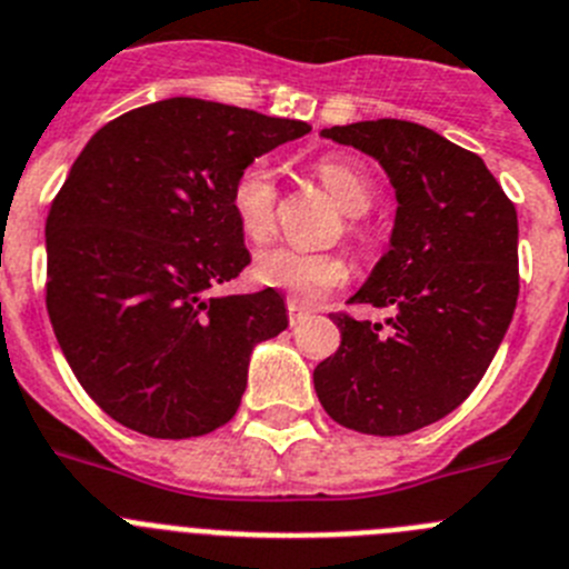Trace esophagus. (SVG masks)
Instances as JSON below:
<instances>
[{
    "label": "esophagus",
    "instance_id": "esophagus-1",
    "mask_svg": "<svg viewBox=\"0 0 569 569\" xmlns=\"http://www.w3.org/2000/svg\"><path fill=\"white\" fill-rule=\"evenodd\" d=\"M286 311H289V322H291V326H297V322H302V320H309V309H302V306L297 300L286 302Z\"/></svg>",
    "mask_w": 569,
    "mask_h": 569
}]
</instances>
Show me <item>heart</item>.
<instances>
[{
    "mask_svg": "<svg viewBox=\"0 0 569 569\" xmlns=\"http://www.w3.org/2000/svg\"><path fill=\"white\" fill-rule=\"evenodd\" d=\"M311 173L348 216H365L373 204V179L357 159L328 153L311 164ZM278 204L280 190L272 164L267 159H252L243 164L232 179L230 207L249 241H267L272 236L278 224ZM350 230H357V219H350ZM252 274L258 283L286 291L291 300L311 302L345 286L350 269L348 260L339 252H306V249L280 243V247H267L254 254Z\"/></svg>",
    "mask_w": 569,
    "mask_h": 569,
    "instance_id": "obj_1",
    "label": "heart"
}]
</instances>
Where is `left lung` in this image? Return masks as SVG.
Masks as SVG:
<instances>
[{
	"mask_svg": "<svg viewBox=\"0 0 569 569\" xmlns=\"http://www.w3.org/2000/svg\"><path fill=\"white\" fill-rule=\"evenodd\" d=\"M322 137L379 159L396 188L390 249L350 302L381 322L331 315L342 342L315 368L328 416L365 435L440 421L480 385L519 297L517 207L477 153L407 120L333 126Z\"/></svg>",
	"mask_w": 569,
	"mask_h": 569,
	"instance_id": "obj_1",
	"label": "left lung"
}]
</instances>
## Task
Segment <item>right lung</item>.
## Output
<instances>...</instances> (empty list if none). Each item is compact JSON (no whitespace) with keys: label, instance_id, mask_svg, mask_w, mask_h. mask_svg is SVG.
<instances>
[{"label":"right lung","instance_id":"obj_1","mask_svg":"<svg viewBox=\"0 0 569 569\" xmlns=\"http://www.w3.org/2000/svg\"><path fill=\"white\" fill-rule=\"evenodd\" d=\"M309 123L168 98L106 123L47 216V315L94 405L148 438L238 412L252 348L286 331L274 289L210 297L249 263L230 207L243 164Z\"/></svg>","mask_w":569,"mask_h":569}]
</instances>
